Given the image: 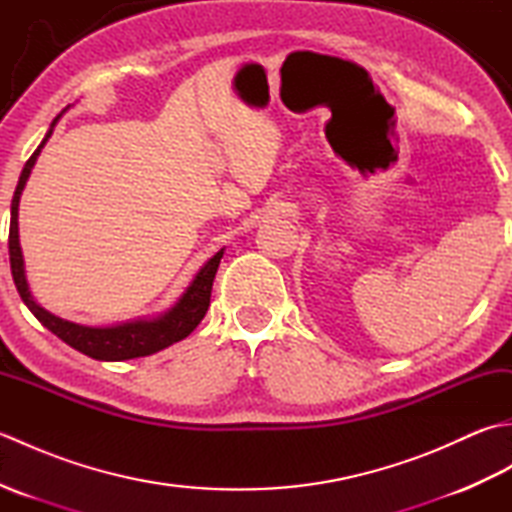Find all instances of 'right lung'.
<instances>
[{
    "mask_svg": "<svg viewBox=\"0 0 512 512\" xmlns=\"http://www.w3.org/2000/svg\"><path fill=\"white\" fill-rule=\"evenodd\" d=\"M59 118L61 114L54 118L46 138L41 140V145L35 149V154H32L24 165V171H21L17 189L13 195V204H10L8 255H10V270H13V279H15L21 301L26 303L28 310L39 319V323L46 325L52 334H57L63 343H68L70 347H74V350H79L85 356L96 358V361H127V358L149 356L154 352L165 350V347L173 343L187 339V336L198 328V323L204 319L206 310H209L213 279L217 273V266H220V259L224 255V248L220 253H215L209 262L200 268V273L195 275L191 286L180 297L176 306L158 319L123 323V325H116V328H88V325L70 323L54 317V314L37 306L35 299H32L26 273H24V255H21V246H19L17 211H19L21 191L26 187V180L30 176L32 167H35L39 151L48 143V138L52 136V129L57 125Z\"/></svg>",
    "mask_w": 512,
    "mask_h": 512,
    "instance_id": "1",
    "label": "right lung"
}]
</instances>
